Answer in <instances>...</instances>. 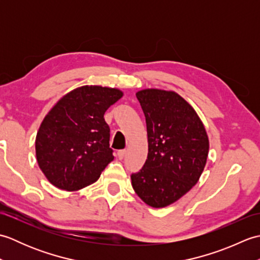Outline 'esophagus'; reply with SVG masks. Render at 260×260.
<instances>
[{"label":"esophagus","instance_id":"esophagus-1","mask_svg":"<svg viewBox=\"0 0 260 260\" xmlns=\"http://www.w3.org/2000/svg\"><path fill=\"white\" fill-rule=\"evenodd\" d=\"M125 153H126V151H125V150H120V151H118V152H117V156H118V158H119V159H123V158H124V156H125Z\"/></svg>","mask_w":260,"mask_h":260}]
</instances>
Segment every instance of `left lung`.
I'll return each mask as SVG.
<instances>
[{"label":"left lung","instance_id":"obj_1","mask_svg":"<svg viewBox=\"0 0 260 260\" xmlns=\"http://www.w3.org/2000/svg\"><path fill=\"white\" fill-rule=\"evenodd\" d=\"M146 119L148 154L132 185L152 208L178 201L200 179L209 153L202 120L184 98L172 90L148 88L136 92Z\"/></svg>","mask_w":260,"mask_h":260}]
</instances>
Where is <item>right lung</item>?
<instances>
[{"label":"right lung","instance_id":"1","mask_svg":"<svg viewBox=\"0 0 260 260\" xmlns=\"http://www.w3.org/2000/svg\"><path fill=\"white\" fill-rule=\"evenodd\" d=\"M123 95L117 88L81 86L49 110L37 133L36 155L52 185L78 191L99 179L114 159L104 114Z\"/></svg>","mask_w":260,"mask_h":260}]
</instances>
